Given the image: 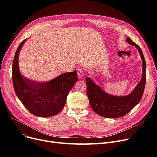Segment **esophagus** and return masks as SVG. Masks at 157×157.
<instances>
[{"instance_id":"esophagus-1","label":"esophagus","mask_w":157,"mask_h":157,"mask_svg":"<svg viewBox=\"0 0 157 157\" xmlns=\"http://www.w3.org/2000/svg\"><path fill=\"white\" fill-rule=\"evenodd\" d=\"M78 71H77V74H78V76L80 78H83L85 76V71L83 69L81 68H78Z\"/></svg>"}]
</instances>
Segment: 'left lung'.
Instances as JSON below:
<instances>
[{"label":"left lung","mask_w":157,"mask_h":157,"mask_svg":"<svg viewBox=\"0 0 157 157\" xmlns=\"http://www.w3.org/2000/svg\"><path fill=\"white\" fill-rule=\"evenodd\" d=\"M127 42L134 46L138 50L143 62L142 78L138 85L130 94L126 96H114L105 93L94 82L87 77L86 94L89 103L95 113L101 117L109 118H120L125 116L141 101L146 85V61L140 47L127 37Z\"/></svg>","instance_id":"8db88e82"}]
</instances>
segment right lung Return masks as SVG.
Segmentation results:
<instances>
[{
  "mask_svg": "<svg viewBox=\"0 0 157 157\" xmlns=\"http://www.w3.org/2000/svg\"><path fill=\"white\" fill-rule=\"evenodd\" d=\"M27 39L16 49L12 68L14 92L23 105L32 114L39 117H51L63 108L67 96L78 80L76 71L65 72L47 82H39L23 77L18 67L21 49Z\"/></svg>",
  "mask_w": 157,
  "mask_h": 157,
  "instance_id": "add662e5",
  "label": "right lung"
}]
</instances>
